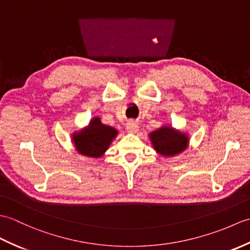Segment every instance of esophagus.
Segmentation results:
<instances>
[{
  "instance_id": "34e87169",
  "label": "esophagus",
  "mask_w": 250,
  "mask_h": 250,
  "mask_svg": "<svg viewBox=\"0 0 250 250\" xmlns=\"http://www.w3.org/2000/svg\"><path fill=\"white\" fill-rule=\"evenodd\" d=\"M126 130L131 132V133H135V132L139 131V125H137L136 122L131 120L128 122V124H126Z\"/></svg>"
}]
</instances>
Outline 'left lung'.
<instances>
[{
    "instance_id": "left-lung-1",
    "label": "left lung",
    "mask_w": 250,
    "mask_h": 250,
    "mask_svg": "<svg viewBox=\"0 0 250 250\" xmlns=\"http://www.w3.org/2000/svg\"><path fill=\"white\" fill-rule=\"evenodd\" d=\"M155 149L163 156H174L182 152L188 144V136L172 130L168 126L159 129L150 134Z\"/></svg>"
}]
</instances>
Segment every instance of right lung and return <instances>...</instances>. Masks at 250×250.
<instances>
[{
	"mask_svg": "<svg viewBox=\"0 0 250 250\" xmlns=\"http://www.w3.org/2000/svg\"><path fill=\"white\" fill-rule=\"evenodd\" d=\"M117 135V130L101 124L94 118L87 129L73 135V141L79 153L88 157H101Z\"/></svg>",
	"mask_w": 250,
	"mask_h": 250,
	"instance_id": "obj_1",
	"label": "right lung"
}]
</instances>
